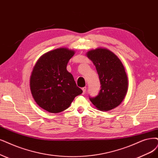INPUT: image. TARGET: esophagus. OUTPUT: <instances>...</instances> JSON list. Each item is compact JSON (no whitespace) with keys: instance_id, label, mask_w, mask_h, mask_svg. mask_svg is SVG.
Returning a JSON list of instances; mask_svg holds the SVG:
<instances>
[{"instance_id":"34e87169","label":"esophagus","mask_w":158,"mask_h":158,"mask_svg":"<svg viewBox=\"0 0 158 158\" xmlns=\"http://www.w3.org/2000/svg\"><path fill=\"white\" fill-rule=\"evenodd\" d=\"M82 90H83V94H85V92H86V87H83V88L82 89Z\"/></svg>"}]
</instances>
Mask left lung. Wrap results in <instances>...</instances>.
<instances>
[{"mask_svg": "<svg viewBox=\"0 0 158 158\" xmlns=\"http://www.w3.org/2000/svg\"><path fill=\"white\" fill-rule=\"evenodd\" d=\"M86 56L96 66L101 90L97 96L90 98V102L99 110L107 111L122 103L128 89L125 68L113 52L106 48H97L86 52Z\"/></svg>", "mask_w": 158, "mask_h": 158, "instance_id": "left-lung-1", "label": "left lung"}]
</instances>
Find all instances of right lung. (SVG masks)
Here are the masks:
<instances>
[{
  "instance_id": "obj_1",
  "label": "right lung",
  "mask_w": 158,
  "mask_h": 158,
  "mask_svg": "<svg viewBox=\"0 0 158 158\" xmlns=\"http://www.w3.org/2000/svg\"><path fill=\"white\" fill-rule=\"evenodd\" d=\"M74 54L73 50L56 49L43 55L35 64L30 79L31 91L35 102L47 111H63L83 93L66 69Z\"/></svg>"
}]
</instances>
